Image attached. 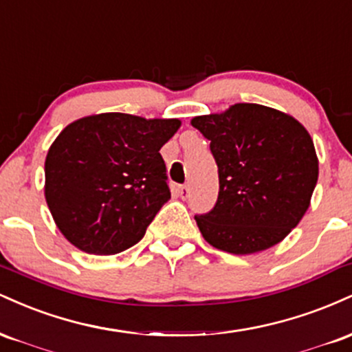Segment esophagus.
<instances>
[{
	"instance_id": "obj_1",
	"label": "esophagus",
	"mask_w": 352,
	"mask_h": 352,
	"mask_svg": "<svg viewBox=\"0 0 352 352\" xmlns=\"http://www.w3.org/2000/svg\"><path fill=\"white\" fill-rule=\"evenodd\" d=\"M179 192H180V197H182V199H187V197H188V192H190V190H188V185H182Z\"/></svg>"
}]
</instances>
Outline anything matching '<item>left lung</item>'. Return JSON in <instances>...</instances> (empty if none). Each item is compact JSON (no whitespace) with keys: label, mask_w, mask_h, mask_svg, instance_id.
Returning <instances> with one entry per match:
<instances>
[{"label":"left lung","mask_w":352,"mask_h":352,"mask_svg":"<svg viewBox=\"0 0 352 352\" xmlns=\"http://www.w3.org/2000/svg\"><path fill=\"white\" fill-rule=\"evenodd\" d=\"M190 124L210 140L220 180L215 207L195 217L205 240L232 254L285 240L309 208L318 182V155L305 125L278 109L246 102Z\"/></svg>","instance_id":"8db88e82"}]
</instances>
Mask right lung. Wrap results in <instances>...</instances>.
<instances>
[{
    "label": "right lung",
    "instance_id": "add662e5",
    "mask_svg": "<svg viewBox=\"0 0 352 352\" xmlns=\"http://www.w3.org/2000/svg\"><path fill=\"white\" fill-rule=\"evenodd\" d=\"M180 125L104 112L60 131L44 162V197L69 243L89 254H116L142 240L170 200L159 151Z\"/></svg>",
    "mask_w": 352,
    "mask_h": 352
}]
</instances>
